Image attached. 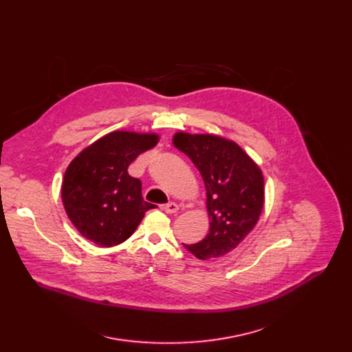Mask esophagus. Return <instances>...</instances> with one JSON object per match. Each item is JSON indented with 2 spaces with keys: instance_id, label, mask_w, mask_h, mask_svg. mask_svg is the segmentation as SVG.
I'll use <instances>...</instances> for the list:
<instances>
[{
  "instance_id": "esophagus-1",
  "label": "esophagus",
  "mask_w": 352,
  "mask_h": 352,
  "mask_svg": "<svg viewBox=\"0 0 352 352\" xmlns=\"http://www.w3.org/2000/svg\"><path fill=\"white\" fill-rule=\"evenodd\" d=\"M178 209H179V208H178V205H177L175 202H168L167 205L163 206V210H164L166 213H168V214L178 212Z\"/></svg>"
}]
</instances>
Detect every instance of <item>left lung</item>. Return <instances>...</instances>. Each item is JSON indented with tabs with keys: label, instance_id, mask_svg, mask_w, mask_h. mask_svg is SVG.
<instances>
[{
	"label": "left lung",
	"instance_id": "1",
	"mask_svg": "<svg viewBox=\"0 0 352 352\" xmlns=\"http://www.w3.org/2000/svg\"><path fill=\"white\" fill-rule=\"evenodd\" d=\"M174 144L205 181L210 219L206 238L184 246L202 261L227 255L259 220L265 200L262 171L236 143L220 136L179 132Z\"/></svg>",
	"mask_w": 352,
	"mask_h": 352
}]
</instances>
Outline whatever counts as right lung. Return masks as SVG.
Returning a JSON list of instances; mask_svg holds the SVG:
<instances>
[{"instance_id":"obj_1","label":"right lung","mask_w":352,"mask_h":352,"mask_svg":"<svg viewBox=\"0 0 352 352\" xmlns=\"http://www.w3.org/2000/svg\"><path fill=\"white\" fill-rule=\"evenodd\" d=\"M157 142L155 133L116 131L86 147L68 166L63 204L86 239L106 248L118 245L155 208L143 200L142 182L128 174V167Z\"/></svg>"}]
</instances>
